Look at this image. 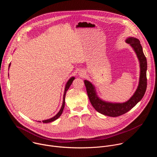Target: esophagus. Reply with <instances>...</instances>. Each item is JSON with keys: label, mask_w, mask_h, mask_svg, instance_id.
Returning <instances> with one entry per match:
<instances>
[{"label": "esophagus", "mask_w": 157, "mask_h": 157, "mask_svg": "<svg viewBox=\"0 0 157 157\" xmlns=\"http://www.w3.org/2000/svg\"><path fill=\"white\" fill-rule=\"evenodd\" d=\"M79 75L81 76H84V75H85V74H84V73L82 71V72H80L79 73Z\"/></svg>", "instance_id": "obj_1"}]
</instances>
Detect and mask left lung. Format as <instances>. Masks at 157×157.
Wrapping results in <instances>:
<instances>
[{
    "mask_svg": "<svg viewBox=\"0 0 157 157\" xmlns=\"http://www.w3.org/2000/svg\"><path fill=\"white\" fill-rule=\"evenodd\" d=\"M125 42L130 44L136 53L140 64L139 84L136 91L128 101L122 103L104 101L98 96L94 84L87 80L84 81L87 93L92 105L98 113L107 116L117 117L127 113L141 101L146 91L147 62L140 42L139 39L134 37L127 38Z\"/></svg>",
    "mask_w": 157,
    "mask_h": 157,
    "instance_id": "8db88e82",
    "label": "left lung"
}]
</instances>
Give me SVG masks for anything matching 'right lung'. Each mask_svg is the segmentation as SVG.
<instances>
[{
    "label": "right lung",
    "mask_w": 157,
    "mask_h": 157,
    "mask_svg": "<svg viewBox=\"0 0 157 157\" xmlns=\"http://www.w3.org/2000/svg\"><path fill=\"white\" fill-rule=\"evenodd\" d=\"M10 66V63L9 64V70ZM75 79V77H74V76L71 77V78L69 79V80H68V81H67V82H66V85H65L64 91V93H63V104H62L60 110H59L58 113H57L55 116H53V117H52V118H50V119H47V120L42 121L43 123H50V122H53V121H56L57 119H58V118L61 116V114H62V113H63V111L64 107V104H65V96H66V92H67V91L68 90V89L70 88V86L71 85V84H72V82H73V80H74ZM38 122H41V121H38Z\"/></svg>",
    "instance_id": "obj_1"
}]
</instances>
